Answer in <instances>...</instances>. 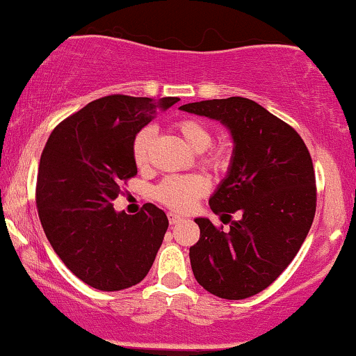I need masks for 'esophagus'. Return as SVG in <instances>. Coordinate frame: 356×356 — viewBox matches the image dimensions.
I'll use <instances>...</instances> for the list:
<instances>
[{"instance_id": "esophagus-1", "label": "esophagus", "mask_w": 356, "mask_h": 356, "mask_svg": "<svg viewBox=\"0 0 356 356\" xmlns=\"http://www.w3.org/2000/svg\"><path fill=\"white\" fill-rule=\"evenodd\" d=\"M167 219H169L170 225H175V224H179V222H182L184 217L177 216V213H174V212H169V213H167Z\"/></svg>"}]
</instances>
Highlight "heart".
<instances>
[{"instance_id":"1","label":"heart","mask_w":356,"mask_h":356,"mask_svg":"<svg viewBox=\"0 0 356 356\" xmlns=\"http://www.w3.org/2000/svg\"><path fill=\"white\" fill-rule=\"evenodd\" d=\"M175 131L181 134L186 144L195 152H202L209 149L213 143V134L207 124L194 118H184L175 121ZM154 132L151 127H144L137 132L132 140V161L143 169L147 165L149 149H151ZM230 156L225 149L213 147L209 149L204 156V164L211 167L212 170H225L229 167ZM209 186L202 175L187 174V175H169L154 189V197L162 205L172 209L175 212H187L194 207L197 199H200Z\"/></svg>"}]
</instances>
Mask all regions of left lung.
I'll use <instances>...</instances> for the list:
<instances>
[{
    "label": "left lung",
    "instance_id": "1",
    "mask_svg": "<svg viewBox=\"0 0 356 356\" xmlns=\"http://www.w3.org/2000/svg\"><path fill=\"white\" fill-rule=\"evenodd\" d=\"M181 109L220 121L234 139L229 172L209 200L230 230L195 219L200 238L189 250L192 272L212 295L248 298L277 280L310 230L316 209L310 152L292 126L247 97Z\"/></svg>",
    "mask_w": 356,
    "mask_h": 356
}]
</instances>
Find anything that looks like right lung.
I'll return each instance as SVG.
<instances>
[{"label":"right lung","mask_w":356,"mask_h":356,"mask_svg":"<svg viewBox=\"0 0 356 356\" xmlns=\"http://www.w3.org/2000/svg\"><path fill=\"white\" fill-rule=\"evenodd\" d=\"M177 101L101 97L58 124L42 149L36 182L42 230L64 265L92 289H129L151 270L169 227L164 211L144 204L127 216L111 202L137 174L136 134Z\"/></svg>","instance_id":"right-lung-1"}]
</instances>
